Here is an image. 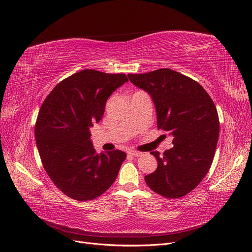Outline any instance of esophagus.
<instances>
[{"label":"esophagus","mask_w":252,"mask_h":252,"mask_svg":"<svg viewBox=\"0 0 252 252\" xmlns=\"http://www.w3.org/2000/svg\"><path fill=\"white\" fill-rule=\"evenodd\" d=\"M128 154L131 155L132 157H140L143 155V153L138 152V151H128Z\"/></svg>","instance_id":"obj_1"}]
</instances>
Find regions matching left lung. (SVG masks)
Here are the masks:
<instances>
[{
    "mask_svg": "<svg viewBox=\"0 0 252 252\" xmlns=\"http://www.w3.org/2000/svg\"><path fill=\"white\" fill-rule=\"evenodd\" d=\"M127 77L152 98L158 128L173 137V147L163 155L151 152L158 166L145 176L147 186L168 198L186 195L204 179L214 159L220 123L213 100L197 82L170 69Z\"/></svg>",
    "mask_w": 252,
    "mask_h": 252,
    "instance_id": "left-lung-1",
    "label": "left lung"
}]
</instances>
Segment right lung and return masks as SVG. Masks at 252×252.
<instances>
[{"instance_id": "1", "label": "right lung", "mask_w": 252, "mask_h": 252, "mask_svg": "<svg viewBox=\"0 0 252 252\" xmlns=\"http://www.w3.org/2000/svg\"><path fill=\"white\" fill-rule=\"evenodd\" d=\"M127 82L125 74L83 70L48 94L35 125L44 169L56 187L77 200H90L114 182L126 154L96 153L90 127L102 119L108 97Z\"/></svg>"}]
</instances>
